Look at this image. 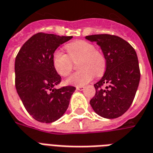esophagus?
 Listing matches in <instances>:
<instances>
[{"label": "esophagus", "instance_id": "esophagus-1", "mask_svg": "<svg viewBox=\"0 0 153 153\" xmlns=\"http://www.w3.org/2000/svg\"><path fill=\"white\" fill-rule=\"evenodd\" d=\"M76 89L79 90V91H82V90L85 89V87L84 86H76Z\"/></svg>", "mask_w": 153, "mask_h": 153}]
</instances>
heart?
Here are the masks:
<instances>
[{
    "instance_id": "b5f03b06",
    "label": "heart",
    "mask_w": 153,
    "mask_h": 153,
    "mask_svg": "<svg viewBox=\"0 0 153 153\" xmlns=\"http://www.w3.org/2000/svg\"><path fill=\"white\" fill-rule=\"evenodd\" d=\"M68 54L56 50L53 54V65L61 76H67L72 73L73 61H78L80 70L68 77L66 83L72 85H85L90 82L94 75L101 76L106 68V60L104 54L91 42L77 40L65 45Z\"/></svg>"
}]
</instances>
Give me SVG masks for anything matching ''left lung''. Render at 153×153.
<instances>
[{"mask_svg":"<svg viewBox=\"0 0 153 153\" xmlns=\"http://www.w3.org/2000/svg\"><path fill=\"white\" fill-rule=\"evenodd\" d=\"M95 41L106 60V70L94 85L96 94L90 105L99 116L114 119L120 117L132 105L140 79L136 51L128 42L110 34L86 36Z\"/></svg>","mask_w":153,"mask_h":153,"instance_id":"1","label":"left lung"}]
</instances>
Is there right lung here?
<instances>
[{
  "instance_id": "1",
  "label": "right lung",
  "mask_w": 153,
  "mask_h": 153,
  "mask_svg": "<svg viewBox=\"0 0 153 153\" xmlns=\"http://www.w3.org/2000/svg\"><path fill=\"white\" fill-rule=\"evenodd\" d=\"M73 36L38 33L24 44L15 60L16 92L27 112L42 123H52L68 108L76 88H55L61 81L53 65L54 51Z\"/></svg>"
}]
</instances>
